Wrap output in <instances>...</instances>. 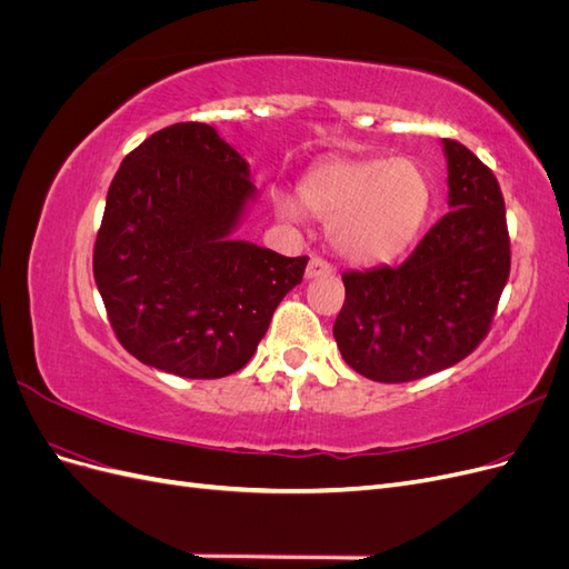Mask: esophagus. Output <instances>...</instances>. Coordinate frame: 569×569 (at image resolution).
Returning a JSON list of instances; mask_svg holds the SVG:
<instances>
[{
	"mask_svg": "<svg viewBox=\"0 0 569 569\" xmlns=\"http://www.w3.org/2000/svg\"><path fill=\"white\" fill-rule=\"evenodd\" d=\"M327 274H332V266L322 261V258H311L306 268V280H316V278H327Z\"/></svg>",
	"mask_w": 569,
	"mask_h": 569,
	"instance_id": "1",
	"label": "esophagus"
}]
</instances>
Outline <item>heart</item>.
Wrapping results in <instances>:
<instances>
[{
	"label": "heart",
	"mask_w": 569,
	"mask_h": 569,
	"mask_svg": "<svg viewBox=\"0 0 569 569\" xmlns=\"http://www.w3.org/2000/svg\"><path fill=\"white\" fill-rule=\"evenodd\" d=\"M306 213L327 222L332 249L353 266H382L416 242L429 206L432 182L412 159H327L299 182ZM287 218L299 203L282 199Z\"/></svg>",
	"instance_id": "b5f03b06"
}]
</instances>
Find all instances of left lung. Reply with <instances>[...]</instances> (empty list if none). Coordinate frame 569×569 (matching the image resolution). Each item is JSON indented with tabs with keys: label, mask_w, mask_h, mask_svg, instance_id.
<instances>
[{
	"label": "left lung",
	"mask_w": 569,
	"mask_h": 569,
	"mask_svg": "<svg viewBox=\"0 0 569 569\" xmlns=\"http://www.w3.org/2000/svg\"><path fill=\"white\" fill-rule=\"evenodd\" d=\"M449 213L399 268L343 272L335 322L341 358L375 382H410L456 366L489 332L508 282L506 203L491 170L443 140Z\"/></svg>",
	"instance_id": "obj_1"
}]
</instances>
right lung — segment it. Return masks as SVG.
<instances>
[{
  "instance_id": "1",
  "label": "right lung",
  "mask_w": 569,
  "mask_h": 569,
  "mask_svg": "<svg viewBox=\"0 0 569 569\" xmlns=\"http://www.w3.org/2000/svg\"><path fill=\"white\" fill-rule=\"evenodd\" d=\"M249 163L213 126L153 132L120 163L94 244L118 341L144 366L216 380L244 368L308 258L234 239Z\"/></svg>"
}]
</instances>
